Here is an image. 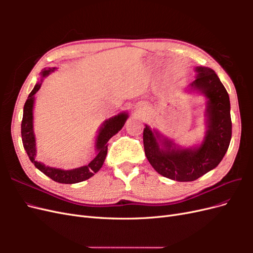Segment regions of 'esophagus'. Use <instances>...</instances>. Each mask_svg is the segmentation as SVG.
Here are the masks:
<instances>
[{
    "instance_id": "1",
    "label": "esophagus",
    "mask_w": 253,
    "mask_h": 253,
    "mask_svg": "<svg viewBox=\"0 0 253 253\" xmlns=\"http://www.w3.org/2000/svg\"><path fill=\"white\" fill-rule=\"evenodd\" d=\"M135 110L137 111V113L144 114L145 112H147V110H148V106L145 105L144 103H142V102H139V103H137L135 105Z\"/></svg>"
}]
</instances>
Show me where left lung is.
Returning a JSON list of instances; mask_svg holds the SVG:
<instances>
[{"label":"left lung","mask_w":253,"mask_h":253,"mask_svg":"<svg viewBox=\"0 0 253 253\" xmlns=\"http://www.w3.org/2000/svg\"><path fill=\"white\" fill-rule=\"evenodd\" d=\"M195 80L189 90L206 97V132L201 143L180 147L156 128L145 125L143 147L154 170L167 178L193 181L215 169L225 156L232 135L230 100L223 83L213 70L195 67Z\"/></svg>","instance_id":"8db88e82"}]
</instances>
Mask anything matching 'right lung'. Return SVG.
<instances>
[{
  "label": "right lung",
  "instance_id": "obj_1",
  "mask_svg": "<svg viewBox=\"0 0 253 253\" xmlns=\"http://www.w3.org/2000/svg\"><path fill=\"white\" fill-rule=\"evenodd\" d=\"M56 71V67L44 68L41 72V79L38 82L32 93L29 94L27 100L23 110V119L21 125V135L23 147H24L27 155L38 170H40L52 180L60 183H77L83 180H86L94 176L101 169L105 160L106 154H108V141L114 135H116L120 129L124 127L126 119L128 118V114L126 112H121L115 116L106 119L101 126L98 129V134L95 139V151L96 156L91 162L72 170H63L59 168H53L44 165L43 163L37 160V145H36V135L34 132V106H35V95L40 89L43 79L47 77L48 75Z\"/></svg>",
  "mask_w": 253,
  "mask_h": 253
}]
</instances>
